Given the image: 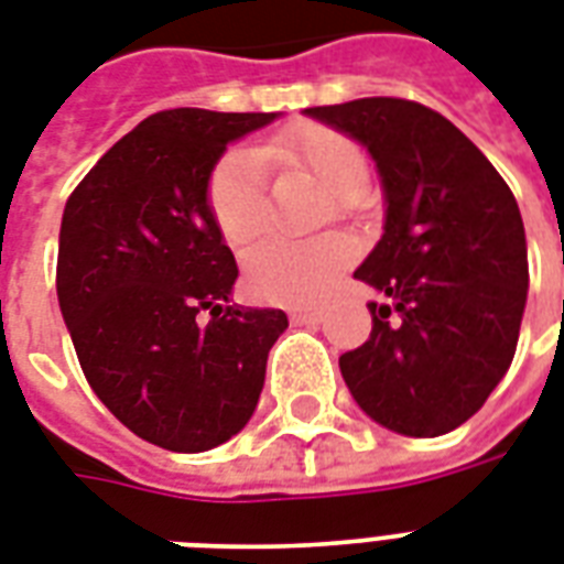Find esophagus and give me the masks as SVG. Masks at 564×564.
Segmentation results:
<instances>
[{
    "instance_id": "esophagus-1",
    "label": "esophagus",
    "mask_w": 564,
    "mask_h": 564,
    "mask_svg": "<svg viewBox=\"0 0 564 564\" xmlns=\"http://www.w3.org/2000/svg\"><path fill=\"white\" fill-rule=\"evenodd\" d=\"M295 325H319L322 311H292L290 313Z\"/></svg>"
}]
</instances>
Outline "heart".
<instances>
[{"label":"heart","mask_w":564,"mask_h":564,"mask_svg":"<svg viewBox=\"0 0 564 564\" xmlns=\"http://www.w3.org/2000/svg\"><path fill=\"white\" fill-rule=\"evenodd\" d=\"M283 162L311 171L330 195L339 213H349L355 197L369 183L367 156L339 129L299 123L278 132L260 150L236 148L215 165L206 204L218 234L242 248L263 230L265 162ZM351 260V242L343 236H322L311 242L265 239L245 257V283L257 299L272 304H311L328 290L334 274Z\"/></svg>","instance_id":"1"}]
</instances>
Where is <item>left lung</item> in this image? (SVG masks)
<instances>
[{
  "mask_svg": "<svg viewBox=\"0 0 564 564\" xmlns=\"http://www.w3.org/2000/svg\"><path fill=\"white\" fill-rule=\"evenodd\" d=\"M304 115L367 148L384 188V234L355 278L372 334L339 358L346 387L378 425L437 437L467 423L511 367L530 263L518 200L444 115L397 97Z\"/></svg>",
  "mask_w": 564,
  "mask_h": 564,
  "instance_id": "1",
  "label": "left lung"
}]
</instances>
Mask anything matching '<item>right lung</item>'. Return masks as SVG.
Instances as JSON below:
<instances>
[{
	"mask_svg": "<svg viewBox=\"0 0 564 564\" xmlns=\"http://www.w3.org/2000/svg\"><path fill=\"white\" fill-rule=\"evenodd\" d=\"M274 118L150 115L64 206L55 290L82 372L129 432L171 453L242 432L290 325L283 311L230 304L239 269L206 204L227 144Z\"/></svg>",
	"mask_w": 564,
	"mask_h": 564,
	"instance_id": "1",
	"label": "right lung"
}]
</instances>
